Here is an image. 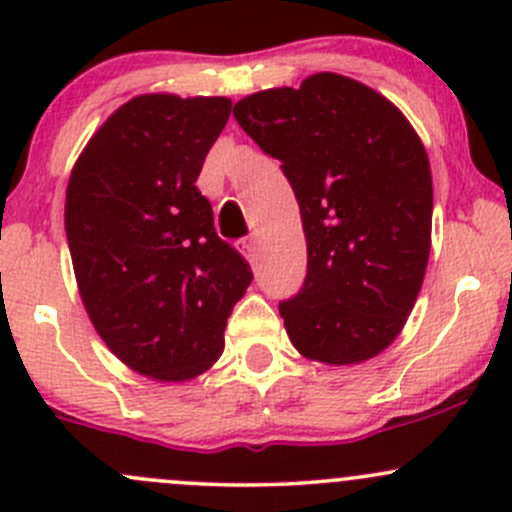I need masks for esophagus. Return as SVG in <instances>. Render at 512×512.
Returning <instances> with one entry per match:
<instances>
[{"label": "esophagus", "instance_id": "obj_1", "mask_svg": "<svg viewBox=\"0 0 512 512\" xmlns=\"http://www.w3.org/2000/svg\"><path fill=\"white\" fill-rule=\"evenodd\" d=\"M237 250L242 252V257H245L247 262H250V265H255L257 262V242L252 240H242V242H237Z\"/></svg>", "mask_w": 512, "mask_h": 512}]
</instances>
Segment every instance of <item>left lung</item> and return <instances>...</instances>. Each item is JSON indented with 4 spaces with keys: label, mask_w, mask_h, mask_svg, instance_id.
Segmentation results:
<instances>
[{
    "label": "left lung",
    "mask_w": 512,
    "mask_h": 512,
    "mask_svg": "<svg viewBox=\"0 0 512 512\" xmlns=\"http://www.w3.org/2000/svg\"><path fill=\"white\" fill-rule=\"evenodd\" d=\"M232 113L280 160L299 203L307 277L280 304L294 349L332 366L381 354L414 309L431 252V165L414 126L332 71L245 96Z\"/></svg>",
    "instance_id": "1"
}]
</instances>
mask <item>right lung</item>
<instances>
[{
  "mask_svg": "<svg viewBox=\"0 0 512 512\" xmlns=\"http://www.w3.org/2000/svg\"><path fill=\"white\" fill-rule=\"evenodd\" d=\"M230 108L225 96H136L71 170L64 225L81 302L106 347L148 379L208 371L252 282L195 188Z\"/></svg>",
  "mask_w": 512,
  "mask_h": 512,
  "instance_id": "right-lung-1",
  "label": "right lung"
}]
</instances>
